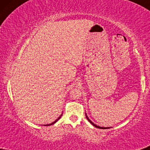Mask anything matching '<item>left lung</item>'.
I'll return each instance as SVG.
<instances>
[{
  "label": "left lung",
  "instance_id": "8db88e82",
  "mask_svg": "<svg viewBox=\"0 0 150 150\" xmlns=\"http://www.w3.org/2000/svg\"><path fill=\"white\" fill-rule=\"evenodd\" d=\"M85 115H86V117H87V120L89 121V122L90 123H91V124L92 125H93V126H95V127H96V128H100V129H101V128H102V129H106V128H104V127H100V126H97V125H96L95 124H93V123L91 121L89 120V117H88L87 115V114H85Z\"/></svg>",
  "mask_w": 150,
  "mask_h": 150
}]
</instances>
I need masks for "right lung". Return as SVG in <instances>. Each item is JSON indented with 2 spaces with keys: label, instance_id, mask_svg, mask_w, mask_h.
<instances>
[{
  "label": "right lung",
  "instance_id": "add662e5",
  "mask_svg": "<svg viewBox=\"0 0 150 150\" xmlns=\"http://www.w3.org/2000/svg\"><path fill=\"white\" fill-rule=\"evenodd\" d=\"M61 116H62V115H61V116H60V117H59V118H58V119H57V120H55L54 122L51 123V124H46V125H44V126H50V125H52V124H54V123H56V122H57V121H58V120H59V119H60V118H61Z\"/></svg>",
  "mask_w": 150,
  "mask_h": 150
}]
</instances>
